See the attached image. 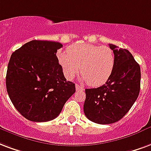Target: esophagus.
I'll return each instance as SVG.
<instances>
[{"label": "esophagus", "mask_w": 151, "mask_h": 151, "mask_svg": "<svg viewBox=\"0 0 151 151\" xmlns=\"http://www.w3.org/2000/svg\"><path fill=\"white\" fill-rule=\"evenodd\" d=\"M75 87H76V90H83V87L81 86H79V85L76 84Z\"/></svg>", "instance_id": "esophagus-1"}]
</instances>
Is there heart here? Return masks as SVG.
I'll return each mask as SVG.
<instances>
[{"label": "heart", "instance_id": "heart-1", "mask_svg": "<svg viewBox=\"0 0 151 151\" xmlns=\"http://www.w3.org/2000/svg\"><path fill=\"white\" fill-rule=\"evenodd\" d=\"M58 61L67 79H72L78 73L81 81L91 86L105 84L112 74L115 59L112 50L108 46H99L89 43L70 45L67 52L59 53Z\"/></svg>", "mask_w": 151, "mask_h": 151}]
</instances>
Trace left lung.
<instances>
[{
  "instance_id": "obj_1",
  "label": "left lung",
  "mask_w": 151,
  "mask_h": 151,
  "mask_svg": "<svg viewBox=\"0 0 151 151\" xmlns=\"http://www.w3.org/2000/svg\"><path fill=\"white\" fill-rule=\"evenodd\" d=\"M115 64L106 84L86 89L84 113L86 118L98 124L119 121L132 107L139 94L141 70L132 54L126 49L110 44Z\"/></svg>"
}]
</instances>
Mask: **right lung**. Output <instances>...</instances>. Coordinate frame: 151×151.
<instances>
[{
  "instance_id": "add662e5",
  "label": "right lung",
  "mask_w": 151,
  "mask_h": 151,
  "mask_svg": "<svg viewBox=\"0 0 151 151\" xmlns=\"http://www.w3.org/2000/svg\"><path fill=\"white\" fill-rule=\"evenodd\" d=\"M61 47L56 41L33 40L11 55L6 73L8 94L29 121L56 118L75 93V84L66 81L56 55Z\"/></svg>"
}]
</instances>
